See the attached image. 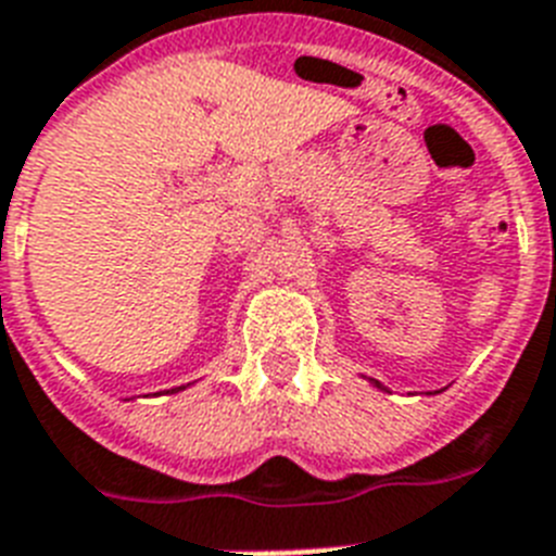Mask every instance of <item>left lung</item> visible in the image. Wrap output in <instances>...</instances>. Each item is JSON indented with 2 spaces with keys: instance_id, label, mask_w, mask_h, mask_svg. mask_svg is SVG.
I'll list each match as a JSON object with an SVG mask.
<instances>
[{
  "instance_id": "1",
  "label": "left lung",
  "mask_w": 556,
  "mask_h": 556,
  "mask_svg": "<svg viewBox=\"0 0 556 556\" xmlns=\"http://www.w3.org/2000/svg\"><path fill=\"white\" fill-rule=\"evenodd\" d=\"M371 382H374V386H377V388H382V386H380V382H377V380H371Z\"/></svg>"
}]
</instances>
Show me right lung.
<instances>
[{"mask_svg": "<svg viewBox=\"0 0 556 556\" xmlns=\"http://www.w3.org/2000/svg\"><path fill=\"white\" fill-rule=\"evenodd\" d=\"M174 391H182V386H179V388H170V394H174Z\"/></svg>", "mask_w": 556, "mask_h": 556, "instance_id": "add662e5", "label": "right lung"}]
</instances>
